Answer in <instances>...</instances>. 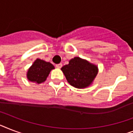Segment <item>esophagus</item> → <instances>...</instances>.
I'll use <instances>...</instances> for the list:
<instances>
[{
  "instance_id": "34e87169",
  "label": "esophagus",
  "mask_w": 133,
  "mask_h": 133,
  "mask_svg": "<svg viewBox=\"0 0 133 133\" xmlns=\"http://www.w3.org/2000/svg\"><path fill=\"white\" fill-rule=\"evenodd\" d=\"M56 67L57 68H61L62 67V63H59V64H56Z\"/></svg>"
}]
</instances>
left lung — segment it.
Here are the masks:
<instances>
[{
  "instance_id": "8db88e82",
  "label": "left lung",
  "mask_w": 133,
  "mask_h": 133,
  "mask_svg": "<svg viewBox=\"0 0 133 133\" xmlns=\"http://www.w3.org/2000/svg\"><path fill=\"white\" fill-rule=\"evenodd\" d=\"M67 81L77 88H85L92 84L98 74V67L80 57H75L61 68Z\"/></svg>"
}]
</instances>
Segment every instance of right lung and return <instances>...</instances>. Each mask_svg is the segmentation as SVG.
Here are the masks:
<instances>
[{
  "label": "right lung",
  "mask_w": 133,
  "mask_h": 133,
  "mask_svg": "<svg viewBox=\"0 0 133 133\" xmlns=\"http://www.w3.org/2000/svg\"><path fill=\"white\" fill-rule=\"evenodd\" d=\"M53 69L54 66L52 63L37 58L28 70L27 77L32 82L41 83L45 81L50 71Z\"/></svg>",
  "instance_id": "1"
}]
</instances>
